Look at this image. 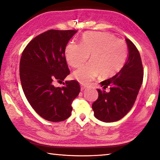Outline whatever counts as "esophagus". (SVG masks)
Instances as JSON below:
<instances>
[{
	"instance_id": "34e87169",
	"label": "esophagus",
	"mask_w": 160,
	"mask_h": 160,
	"mask_svg": "<svg viewBox=\"0 0 160 160\" xmlns=\"http://www.w3.org/2000/svg\"><path fill=\"white\" fill-rule=\"evenodd\" d=\"M80 87H81V91H83V90L86 88V86H85V85H81Z\"/></svg>"
}]
</instances>
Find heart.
I'll return each instance as SVG.
<instances>
[{
	"instance_id": "1",
	"label": "heart",
	"mask_w": 160,
	"mask_h": 160,
	"mask_svg": "<svg viewBox=\"0 0 160 160\" xmlns=\"http://www.w3.org/2000/svg\"><path fill=\"white\" fill-rule=\"evenodd\" d=\"M89 54L91 62L74 72L75 79L85 85L98 74L107 78L118 72L126 62L128 46L124 40L109 33L88 32L82 35L80 44L71 42L65 48L67 62L74 68L81 66Z\"/></svg>"
}]
</instances>
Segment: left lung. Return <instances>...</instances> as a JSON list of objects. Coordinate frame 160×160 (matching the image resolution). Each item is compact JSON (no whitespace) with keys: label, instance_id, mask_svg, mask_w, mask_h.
Wrapping results in <instances>:
<instances>
[{"label":"left lung","instance_id":"obj_1","mask_svg":"<svg viewBox=\"0 0 160 160\" xmlns=\"http://www.w3.org/2000/svg\"><path fill=\"white\" fill-rule=\"evenodd\" d=\"M129 51L127 62L113 77L101 82L103 90L97 89L98 97L92 105L94 115L106 122L120 120L136 102L143 82V69L140 53L131 40L126 38ZM110 86L108 93L104 89Z\"/></svg>","mask_w":160,"mask_h":160}]
</instances>
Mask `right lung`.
Masks as SVG:
<instances>
[{"label": "right lung", "mask_w": 160, "mask_h": 160, "mask_svg": "<svg viewBox=\"0 0 160 160\" xmlns=\"http://www.w3.org/2000/svg\"><path fill=\"white\" fill-rule=\"evenodd\" d=\"M77 30H50L36 36L22 52L19 64L22 87L35 111L45 120L62 122L71 115L72 103L80 91L76 80L62 82L70 73L65 48Z\"/></svg>", "instance_id": "1"}]
</instances>
